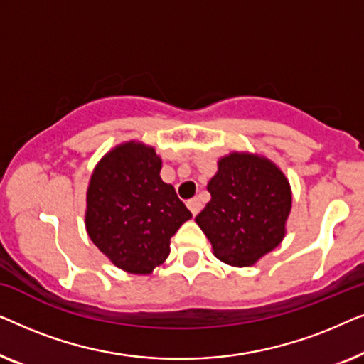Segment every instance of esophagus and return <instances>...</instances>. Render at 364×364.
I'll list each match as a JSON object with an SVG mask.
<instances>
[{"mask_svg": "<svg viewBox=\"0 0 364 364\" xmlns=\"http://www.w3.org/2000/svg\"><path fill=\"white\" fill-rule=\"evenodd\" d=\"M187 207H188V210L192 212V215H197V213L202 210V200L198 197H193L187 202Z\"/></svg>", "mask_w": 364, "mask_h": 364, "instance_id": "1", "label": "esophagus"}]
</instances>
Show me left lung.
<instances>
[{
	"mask_svg": "<svg viewBox=\"0 0 364 364\" xmlns=\"http://www.w3.org/2000/svg\"><path fill=\"white\" fill-rule=\"evenodd\" d=\"M217 166L207 186L212 198L196 222L218 260L237 268L255 265L285 238L290 182L260 154L233 151Z\"/></svg>",
	"mask_w": 364,
	"mask_h": 364,
	"instance_id": "left-lung-1",
	"label": "left lung"
}]
</instances>
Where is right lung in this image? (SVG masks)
I'll list each match as a JSON object with an SVG mask.
<instances>
[{
    "label": "right lung",
    "mask_w": 364,
    "mask_h": 364,
    "mask_svg": "<svg viewBox=\"0 0 364 364\" xmlns=\"http://www.w3.org/2000/svg\"><path fill=\"white\" fill-rule=\"evenodd\" d=\"M156 149L127 141L96 164L86 193L87 235L112 265L151 275L171 253V238L192 217L161 178Z\"/></svg>",
    "instance_id": "add662e5"
}]
</instances>
